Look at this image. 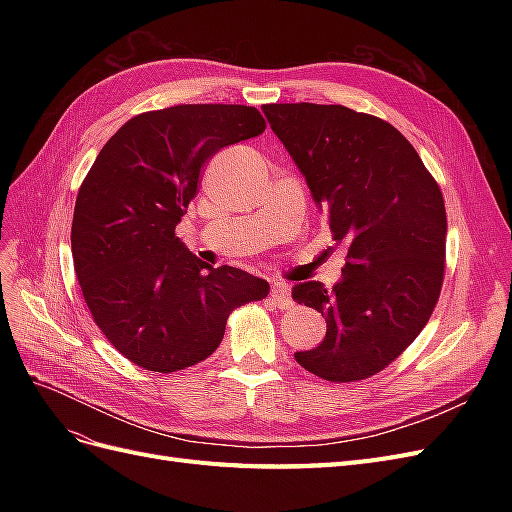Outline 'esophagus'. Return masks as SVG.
Listing matches in <instances>:
<instances>
[{"instance_id": "esophagus-1", "label": "esophagus", "mask_w": 512, "mask_h": 512, "mask_svg": "<svg viewBox=\"0 0 512 512\" xmlns=\"http://www.w3.org/2000/svg\"><path fill=\"white\" fill-rule=\"evenodd\" d=\"M269 297H271V303H273L275 307H280V309H288V307L292 305L290 288H288V284H284V282H275L273 288H271Z\"/></svg>"}]
</instances>
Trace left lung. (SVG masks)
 I'll return each mask as SVG.
<instances>
[{
	"label": "left lung",
	"mask_w": 512,
	"mask_h": 512,
	"mask_svg": "<svg viewBox=\"0 0 512 512\" xmlns=\"http://www.w3.org/2000/svg\"><path fill=\"white\" fill-rule=\"evenodd\" d=\"M346 267L333 290L292 288L327 318L322 342L294 359L331 382L378 374L423 331L444 277L446 211L438 183L391 123L339 104H265Z\"/></svg>",
	"instance_id": "8db88e82"
}]
</instances>
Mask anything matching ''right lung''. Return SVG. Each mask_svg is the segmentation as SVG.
<instances>
[{
  "label": "right lung",
  "instance_id": "obj_1",
  "mask_svg": "<svg viewBox=\"0 0 512 512\" xmlns=\"http://www.w3.org/2000/svg\"><path fill=\"white\" fill-rule=\"evenodd\" d=\"M254 106L179 104L132 117L111 136L74 205L72 256L85 303L126 359L170 374L220 346L235 307L269 282L211 267L175 237L200 168L265 132Z\"/></svg>",
  "mask_w": 512,
  "mask_h": 512
}]
</instances>
